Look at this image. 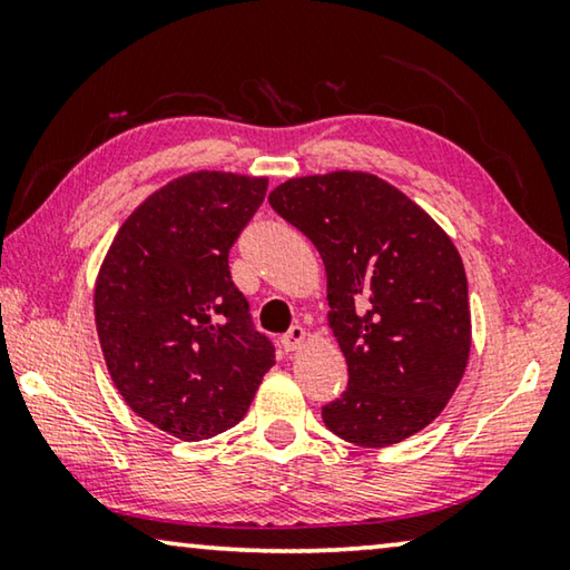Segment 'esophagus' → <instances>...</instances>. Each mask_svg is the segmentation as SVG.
<instances>
[{
  "label": "esophagus",
  "instance_id": "34e87169",
  "mask_svg": "<svg viewBox=\"0 0 570 570\" xmlns=\"http://www.w3.org/2000/svg\"><path fill=\"white\" fill-rule=\"evenodd\" d=\"M304 342H306V330H304V326H292V330H288L282 336V344H284L286 352H296L298 346H304Z\"/></svg>",
  "mask_w": 570,
  "mask_h": 570
}]
</instances>
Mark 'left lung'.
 <instances>
[{"label": "left lung", "instance_id": "1", "mask_svg": "<svg viewBox=\"0 0 570 570\" xmlns=\"http://www.w3.org/2000/svg\"><path fill=\"white\" fill-rule=\"evenodd\" d=\"M320 250L336 344L350 370L322 417L360 448H387L440 417L472 344L460 250L428 210L380 176L332 170L268 193Z\"/></svg>", "mask_w": 570, "mask_h": 570}]
</instances>
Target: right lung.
I'll use <instances>...</instances> for the list:
<instances>
[{
  "instance_id": "obj_1",
  "label": "right lung",
  "mask_w": 570,
  "mask_h": 570,
  "mask_svg": "<svg viewBox=\"0 0 570 570\" xmlns=\"http://www.w3.org/2000/svg\"><path fill=\"white\" fill-rule=\"evenodd\" d=\"M266 188V176L228 170L173 178L122 220L95 278L112 384L138 417L178 440L238 424L276 362L228 272Z\"/></svg>"
}]
</instances>
